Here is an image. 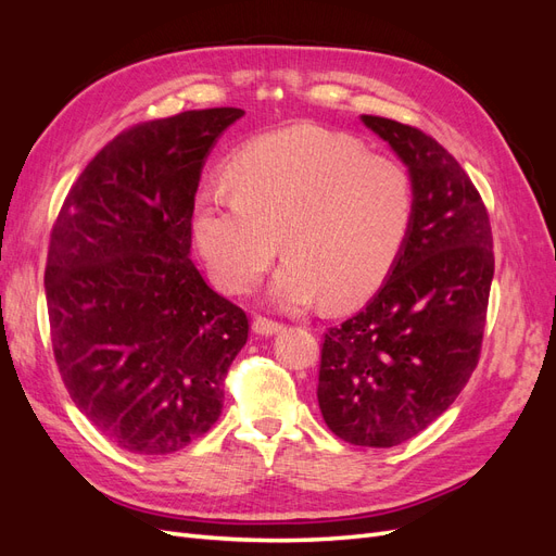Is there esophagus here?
Listing matches in <instances>:
<instances>
[{"label": "esophagus", "instance_id": "1", "mask_svg": "<svg viewBox=\"0 0 556 556\" xmlns=\"http://www.w3.org/2000/svg\"><path fill=\"white\" fill-rule=\"evenodd\" d=\"M252 329H255V331H257V333H262V336H271V333L280 331V329H282V325L278 323V319L257 315L255 319H252Z\"/></svg>", "mask_w": 556, "mask_h": 556}]
</instances>
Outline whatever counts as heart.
Instances as JSON below:
<instances>
[{"label": "heart", "mask_w": 556, "mask_h": 556, "mask_svg": "<svg viewBox=\"0 0 556 556\" xmlns=\"http://www.w3.org/2000/svg\"><path fill=\"white\" fill-rule=\"evenodd\" d=\"M225 178L231 192L194 197L192 239L229 292L250 290L282 245L288 260L274 296L285 306L323 294L325 306L345 308L371 294L413 225L406 166L311 123L252 139L229 160Z\"/></svg>", "instance_id": "heart-1"}]
</instances>
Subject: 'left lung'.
<instances>
[{"label":"left lung","instance_id":"1","mask_svg":"<svg viewBox=\"0 0 556 556\" xmlns=\"http://www.w3.org/2000/svg\"><path fill=\"white\" fill-rule=\"evenodd\" d=\"M408 164V239L368 304L325 331L317 403L345 443L394 447L425 431L476 371L494 278L484 201L447 150L422 129L362 115Z\"/></svg>","mask_w":556,"mask_h":556}]
</instances>
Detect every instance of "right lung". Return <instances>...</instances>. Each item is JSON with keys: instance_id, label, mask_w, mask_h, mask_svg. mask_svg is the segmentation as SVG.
<instances>
[{"instance_id": "obj_1", "label": "right lung", "mask_w": 556, "mask_h": 556, "mask_svg": "<svg viewBox=\"0 0 556 556\" xmlns=\"http://www.w3.org/2000/svg\"><path fill=\"white\" fill-rule=\"evenodd\" d=\"M241 109L185 111L117 134L50 229L46 304L62 382L121 450L169 454L223 413L248 315L190 260L201 166Z\"/></svg>"}]
</instances>
